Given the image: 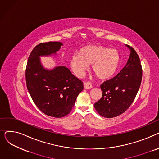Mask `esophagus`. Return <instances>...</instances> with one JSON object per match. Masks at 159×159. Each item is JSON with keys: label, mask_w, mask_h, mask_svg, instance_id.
<instances>
[{"label": "esophagus", "mask_w": 159, "mask_h": 159, "mask_svg": "<svg viewBox=\"0 0 159 159\" xmlns=\"http://www.w3.org/2000/svg\"><path fill=\"white\" fill-rule=\"evenodd\" d=\"M84 88L85 89H91L92 88V84H91V83L89 82H86L84 83Z\"/></svg>", "instance_id": "esophagus-1"}]
</instances>
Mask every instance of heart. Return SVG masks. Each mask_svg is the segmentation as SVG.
<instances>
[{
	"instance_id": "heart-1",
	"label": "heart",
	"mask_w": 159,
	"mask_h": 159,
	"mask_svg": "<svg viewBox=\"0 0 159 159\" xmlns=\"http://www.w3.org/2000/svg\"><path fill=\"white\" fill-rule=\"evenodd\" d=\"M120 56L117 50L102 46H86L82 48L78 55L70 60L71 69L75 76L81 77L91 64V69L101 79L111 77L117 70Z\"/></svg>"
}]
</instances>
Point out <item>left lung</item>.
<instances>
[{"label": "left lung", "mask_w": 159, "mask_h": 159, "mask_svg": "<svg viewBox=\"0 0 159 159\" xmlns=\"http://www.w3.org/2000/svg\"><path fill=\"white\" fill-rule=\"evenodd\" d=\"M129 59L124 68L113 78L101 85L102 98L94 104L97 113L106 118H113L126 111L139 89L143 70L139 57L132 47Z\"/></svg>", "instance_id": "8db88e82"}]
</instances>
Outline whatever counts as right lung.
<instances>
[{"instance_id":"add662e5","label":"right lung","mask_w":159,"mask_h":159,"mask_svg":"<svg viewBox=\"0 0 159 159\" xmlns=\"http://www.w3.org/2000/svg\"><path fill=\"white\" fill-rule=\"evenodd\" d=\"M62 46L60 42L38 44L29 56L26 69V86L33 101L42 112L55 118L71 112L84 88L82 82L66 67L47 70L42 65L40 57L55 55Z\"/></svg>"}]
</instances>
